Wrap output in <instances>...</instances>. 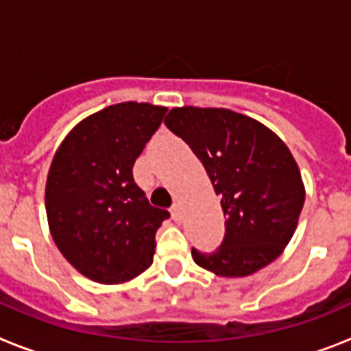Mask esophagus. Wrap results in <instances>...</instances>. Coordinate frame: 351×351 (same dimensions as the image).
Instances as JSON below:
<instances>
[{
  "instance_id": "1",
  "label": "esophagus",
  "mask_w": 351,
  "mask_h": 351,
  "mask_svg": "<svg viewBox=\"0 0 351 351\" xmlns=\"http://www.w3.org/2000/svg\"><path fill=\"white\" fill-rule=\"evenodd\" d=\"M170 214H172V219L176 223L181 221V209H179L178 204H173L172 207H170Z\"/></svg>"
}]
</instances>
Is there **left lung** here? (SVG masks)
I'll list each match as a JSON object with an SVG mask.
<instances>
[{
    "label": "left lung",
    "mask_w": 351,
    "mask_h": 351,
    "mask_svg": "<svg viewBox=\"0 0 351 351\" xmlns=\"http://www.w3.org/2000/svg\"><path fill=\"white\" fill-rule=\"evenodd\" d=\"M165 125L202 161L226 216L223 243L213 253L191 247L195 263L216 276L243 278L278 258L306 198L285 142L228 108H172Z\"/></svg>",
    "instance_id": "left-lung-1"
}]
</instances>
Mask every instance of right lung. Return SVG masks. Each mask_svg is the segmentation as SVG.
I'll use <instances>...</instances> for the list:
<instances>
[{
    "mask_svg": "<svg viewBox=\"0 0 351 351\" xmlns=\"http://www.w3.org/2000/svg\"><path fill=\"white\" fill-rule=\"evenodd\" d=\"M165 112L137 101L110 105L80 121L56 151L45 186L51 235L96 283H125L153 263L154 235L170 214L149 204L133 163Z\"/></svg>",
    "mask_w": 351,
    "mask_h": 351,
    "instance_id": "1",
    "label": "right lung"
}]
</instances>
